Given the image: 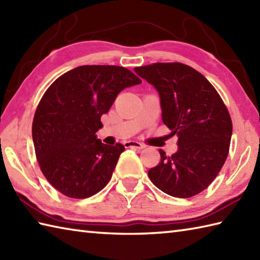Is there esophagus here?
I'll list each match as a JSON object with an SVG mask.
<instances>
[{
    "mask_svg": "<svg viewBox=\"0 0 260 260\" xmlns=\"http://www.w3.org/2000/svg\"><path fill=\"white\" fill-rule=\"evenodd\" d=\"M125 147H133V149H137V150H141V149H144L145 145L140 143V142H135V141H128V142H125L124 143Z\"/></svg>",
    "mask_w": 260,
    "mask_h": 260,
    "instance_id": "obj_1",
    "label": "esophagus"
}]
</instances>
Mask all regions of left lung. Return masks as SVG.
Here are the masks:
<instances>
[{"label":"left lung","mask_w":260,"mask_h":260,"mask_svg":"<svg viewBox=\"0 0 260 260\" xmlns=\"http://www.w3.org/2000/svg\"><path fill=\"white\" fill-rule=\"evenodd\" d=\"M160 94L162 120L178 136V151L147 172L166 194L189 198L212 184L228 157L232 120L225 104L204 75L182 63L135 68Z\"/></svg>","instance_id":"1"}]
</instances>
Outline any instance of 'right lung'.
Here are the masks:
<instances>
[{"label":"right lung","instance_id":"1","mask_svg":"<svg viewBox=\"0 0 260 260\" xmlns=\"http://www.w3.org/2000/svg\"><path fill=\"white\" fill-rule=\"evenodd\" d=\"M140 78L123 66L83 65L60 75L36 109L32 140L40 170L55 189L88 198L108 184L124 145H106L95 133L116 96Z\"/></svg>","mask_w":260,"mask_h":260}]
</instances>
